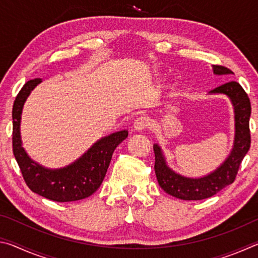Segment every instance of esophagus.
<instances>
[{"instance_id":"obj_1","label":"esophagus","mask_w":258,"mask_h":258,"mask_svg":"<svg viewBox=\"0 0 258 258\" xmlns=\"http://www.w3.org/2000/svg\"><path fill=\"white\" fill-rule=\"evenodd\" d=\"M149 118L148 117H139V118L135 119L133 124V128L137 132H142L143 130H146L148 126H149Z\"/></svg>"}]
</instances>
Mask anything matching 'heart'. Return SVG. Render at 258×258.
<instances>
[{"mask_svg":"<svg viewBox=\"0 0 258 258\" xmlns=\"http://www.w3.org/2000/svg\"><path fill=\"white\" fill-rule=\"evenodd\" d=\"M156 76H159V75H158V74H157ZM169 87H171V89H172V87H173V84H172V85H169Z\"/></svg>","mask_w":258,"mask_h":258,"instance_id":"b5f03b06","label":"heart"}]
</instances>
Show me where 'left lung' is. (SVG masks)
Wrapping results in <instances>:
<instances>
[{
	"instance_id": "1",
	"label": "left lung",
	"mask_w": 258,
	"mask_h": 258,
	"mask_svg": "<svg viewBox=\"0 0 258 258\" xmlns=\"http://www.w3.org/2000/svg\"><path fill=\"white\" fill-rule=\"evenodd\" d=\"M217 76L233 75L223 66H213ZM209 94H223L230 99L234 110V140L229 156L216 169L200 177H189L178 174L167 165L158 143L154 145L155 172L161 189L166 194L182 200H202L212 197L226 185L233 183L239 166L250 148V101L239 83L230 81L212 90Z\"/></svg>"
}]
</instances>
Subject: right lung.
I'll use <instances>...</instances> for the list:
<instances>
[{"label": "right lung", "instance_id": "obj_1", "mask_svg": "<svg viewBox=\"0 0 258 258\" xmlns=\"http://www.w3.org/2000/svg\"><path fill=\"white\" fill-rule=\"evenodd\" d=\"M42 78L28 81L20 90L12 108V147L26 184L35 194L58 203L75 202L90 197L101 185L117 146L127 138L123 130L99 139L80 158L64 167L47 168L28 156L20 134L21 113L26 100Z\"/></svg>", "mask_w": 258, "mask_h": 258}]
</instances>
